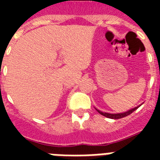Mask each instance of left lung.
Masks as SVG:
<instances>
[{
    "label": "left lung",
    "mask_w": 160,
    "mask_h": 160,
    "mask_svg": "<svg viewBox=\"0 0 160 160\" xmlns=\"http://www.w3.org/2000/svg\"><path fill=\"white\" fill-rule=\"evenodd\" d=\"M139 106H140V105H139ZM139 106H137V107H135V108H134V109H129V110H128V111H126V112H124V113H119V114H109V113H105V112L100 111V110L97 109L96 108H95V109L97 110L98 113H100V114H102V115L107 117V118H109V119H121V118H124V117H125V116H127V115L130 114L131 113H133L134 110H136V109H138Z\"/></svg>",
    "instance_id": "8db88e82"
}]
</instances>
